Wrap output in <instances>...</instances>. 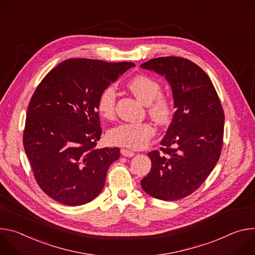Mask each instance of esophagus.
Instances as JSON below:
<instances>
[{"mask_svg":"<svg viewBox=\"0 0 255 255\" xmlns=\"http://www.w3.org/2000/svg\"><path fill=\"white\" fill-rule=\"evenodd\" d=\"M121 153L125 157H132V156H134V153L132 151H130V150H128V149H122Z\"/></svg>","mask_w":255,"mask_h":255,"instance_id":"esophagus-1","label":"esophagus"}]
</instances>
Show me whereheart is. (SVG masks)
Wrapping results in <instances>:
<instances>
[{
    "label": "heart",
    "instance_id": "1",
    "mask_svg": "<svg viewBox=\"0 0 255 255\" xmlns=\"http://www.w3.org/2000/svg\"><path fill=\"white\" fill-rule=\"evenodd\" d=\"M128 87L140 102L148 105L151 118L160 125L169 122L172 113V105L169 98L161 94L160 84L147 75H137L130 79ZM117 89L109 85L101 92L98 99V110L105 119H112L116 112ZM155 128L149 123H124L108 130L107 136L111 143L132 149L145 147L154 136Z\"/></svg>",
    "mask_w": 255,
    "mask_h": 255
}]
</instances>
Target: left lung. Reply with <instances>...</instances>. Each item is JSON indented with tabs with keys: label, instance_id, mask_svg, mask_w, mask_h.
<instances>
[{
	"label": "left lung",
	"instance_id": "left-lung-1",
	"mask_svg": "<svg viewBox=\"0 0 255 255\" xmlns=\"http://www.w3.org/2000/svg\"><path fill=\"white\" fill-rule=\"evenodd\" d=\"M164 76L171 86L176 111L163 146L148 153L152 161L142 188L162 201L191 194L215 168L224 135V111L209 76L189 60L166 56L140 65Z\"/></svg>",
	"mask_w": 255,
	"mask_h": 255
}]
</instances>
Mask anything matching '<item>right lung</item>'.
Wrapping results in <instances>:
<instances>
[{
  "mask_svg": "<svg viewBox=\"0 0 255 255\" xmlns=\"http://www.w3.org/2000/svg\"><path fill=\"white\" fill-rule=\"evenodd\" d=\"M134 64L69 59L40 82L27 110L23 145L40 188L54 201L81 206L101 192L119 148L97 149L98 99Z\"/></svg>",
  "mask_w": 255,
  "mask_h": 255,
  "instance_id": "add662e5",
  "label": "right lung"
}]
</instances>
